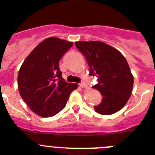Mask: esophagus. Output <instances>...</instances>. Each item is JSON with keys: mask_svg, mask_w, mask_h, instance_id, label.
<instances>
[{"mask_svg": "<svg viewBox=\"0 0 155 155\" xmlns=\"http://www.w3.org/2000/svg\"><path fill=\"white\" fill-rule=\"evenodd\" d=\"M79 87H82V88H87V85L85 83H84V82H81V83H79Z\"/></svg>", "mask_w": 155, "mask_h": 155, "instance_id": "esophagus-1", "label": "esophagus"}]
</instances>
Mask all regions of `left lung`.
I'll use <instances>...</instances> for the list:
<instances>
[{
    "label": "left lung",
    "mask_w": 155,
    "mask_h": 155,
    "mask_svg": "<svg viewBox=\"0 0 155 155\" xmlns=\"http://www.w3.org/2000/svg\"><path fill=\"white\" fill-rule=\"evenodd\" d=\"M75 44L87 59L90 76L97 77V83L93 87L101 94L102 101L94 110L108 115L122 109L134 86V76L124 56L101 41H79Z\"/></svg>",
    "instance_id": "8db88e82"
}]
</instances>
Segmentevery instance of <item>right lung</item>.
<instances>
[{
	"label": "right lung",
	"instance_id": "right-lung-1",
	"mask_svg": "<svg viewBox=\"0 0 155 155\" xmlns=\"http://www.w3.org/2000/svg\"><path fill=\"white\" fill-rule=\"evenodd\" d=\"M72 42L49 37L32 51L18 75L20 95L30 109L41 117L55 115L65 106L76 83L62 78L58 63L72 46Z\"/></svg>",
	"mask_w": 155,
	"mask_h": 155
}]
</instances>
